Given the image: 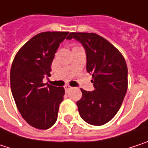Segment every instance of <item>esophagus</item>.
Listing matches in <instances>:
<instances>
[{"mask_svg": "<svg viewBox=\"0 0 148 148\" xmlns=\"http://www.w3.org/2000/svg\"><path fill=\"white\" fill-rule=\"evenodd\" d=\"M73 88L71 87V86H70V85H65V89L66 92H68V91H70L71 89H72Z\"/></svg>", "mask_w": 148, "mask_h": 148, "instance_id": "esophagus-1", "label": "esophagus"}]
</instances>
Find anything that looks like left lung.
<instances>
[{"label":"left lung","mask_w":148,"mask_h":148,"mask_svg":"<svg viewBox=\"0 0 148 148\" xmlns=\"http://www.w3.org/2000/svg\"><path fill=\"white\" fill-rule=\"evenodd\" d=\"M80 42L86 51L87 71L92 75L95 90L81 88L77 102L85 122L100 126L113 119L123 103L128 88V68L123 56L107 40L95 33L71 32L67 39Z\"/></svg>","instance_id":"1"}]
</instances>
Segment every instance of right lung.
I'll return each mask as SVG.
<instances>
[{"label": "right lung", "instance_id": "1", "mask_svg": "<svg viewBox=\"0 0 148 148\" xmlns=\"http://www.w3.org/2000/svg\"><path fill=\"white\" fill-rule=\"evenodd\" d=\"M67 31L42 32L22 47L12 61L11 90L18 110L29 125L39 130L52 127L65 95L63 87L42 83L50 77L51 65Z\"/></svg>", "mask_w": 148, "mask_h": 148}]
</instances>
